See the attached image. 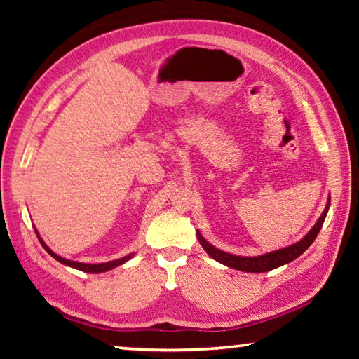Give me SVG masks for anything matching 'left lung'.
<instances>
[{
  "mask_svg": "<svg viewBox=\"0 0 359 359\" xmlns=\"http://www.w3.org/2000/svg\"><path fill=\"white\" fill-rule=\"evenodd\" d=\"M330 203H331V198L327 199L326 208L323 210V214H321V217L318 218V222L313 224V228L309 231V233L304 236V238L299 242H296V244L290 245V247L280 248V250L259 255V257H236V255H231V253H226L223 250H218L217 247L209 244V242L203 238L199 231H198V241H199V244L203 245L204 250L208 252V255H210L212 258L218 261V263L224 264V266L233 267V269L244 271V272H267V271H272V269H276V267H280L283 264L291 263V261L296 259L297 257H299V255H302L309 247H311V244L315 241V238L318 236L321 226H323L326 214H327V210H330Z\"/></svg>",
  "mask_w": 359,
  "mask_h": 359,
  "instance_id": "left-lung-1",
  "label": "left lung"
}]
</instances>
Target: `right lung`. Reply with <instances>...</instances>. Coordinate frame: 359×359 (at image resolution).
I'll use <instances>...</instances> for the list:
<instances>
[{
	"label": "right lung",
	"instance_id": "1",
	"mask_svg": "<svg viewBox=\"0 0 359 359\" xmlns=\"http://www.w3.org/2000/svg\"><path fill=\"white\" fill-rule=\"evenodd\" d=\"M34 231H36V228H34ZM36 234H38V231H36ZM38 239H39V242H41V245L46 248V252H47L48 255H50V257L55 258L57 261H60V263L65 264V266L74 267V269H79V271L90 272V274H98V272H106V271H111V269H114V267H117V266H120V264H123L125 261H128L130 258H133V253H130L128 257H123V258H120V259L109 261V263H101V264H87V263H77V261L66 259V258L58 257L57 253H53V252L50 250V248H48V247L44 244V241H42V239L39 238V234H38Z\"/></svg>",
	"mask_w": 359,
	"mask_h": 359
}]
</instances>
